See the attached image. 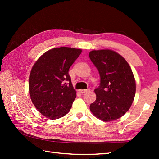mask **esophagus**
Segmentation results:
<instances>
[{"mask_svg":"<svg viewBox=\"0 0 159 159\" xmlns=\"http://www.w3.org/2000/svg\"><path fill=\"white\" fill-rule=\"evenodd\" d=\"M89 90H90L89 89H80V90H79V92L80 93H84L87 92H88V91H89Z\"/></svg>","mask_w":159,"mask_h":159,"instance_id":"1","label":"esophagus"}]
</instances>
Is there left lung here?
<instances>
[{
	"mask_svg": "<svg viewBox=\"0 0 159 159\" xmlns=\"http://www.w3.org/2000/svg\"><path fill=\"white\" fill-rule=\"evenodd\" d=\"M89 57L98 70L99 87L90 111L104 121L119 119L129 110L134 100L136 83L129 64L113 50H92Z\"/></svg>",
	"mask_w": 159,
	"mask_h": 159,
	"instance_id": "left-lung-1",
	"label": "left lung"
}]
</instances>
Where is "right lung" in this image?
Wrapping results in <instances>:
<instances>
[{
  "label": "right lung",
  "instance_id": "obj_1",
  "mask_svg": "<svg viewBox=\"0 0 159 159\" xmlns=\"http://www.w3.org/2000/svg\"><path fill=\"white\" fill-rule=\"evenodd\" d=\"M81 52V49L69 47L52 48L43 54L33 66L29 76V94L42 116L56 120L70 111L76 92L68 72Z\"/></svg>",
  "mask_w": 159,
  "mask_h": 159
}]
</instances>
